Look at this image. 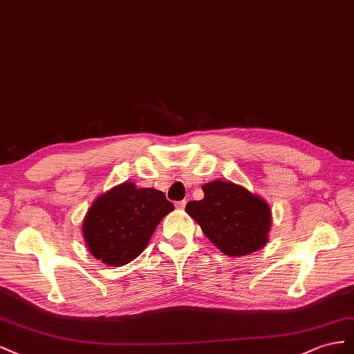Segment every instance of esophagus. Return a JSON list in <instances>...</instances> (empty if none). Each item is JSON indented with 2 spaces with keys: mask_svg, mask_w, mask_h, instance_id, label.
Returning <instances> with one entry per match:
<instances>
[{
  "mask_svg": "<svg viewBox=\"0 0 354 354\" xmlns=\"http://www.w3.org/2000/svg\"><path fill=\"white\" fill-rule=\"evenodd\" d=\"M176 209H179V210H183V209H185V206H187V201L185 200H180V201H176Z\"/></svg>",
  "mask_w": 354,
  "mask_h": 354,
  "instance_id": "1",
  "label": "esophagus"
}]
</instances>
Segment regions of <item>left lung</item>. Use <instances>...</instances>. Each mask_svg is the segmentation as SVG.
I'll return each mask as SVG.
<instances>
[{"instance_id": "obj_1", "label": "left lung", "mask_w": 354, "mask_h": 354, "mask_svg": "<svg viewBox=\"0 0 354 354\" xmlns=\"http://www.w3.org/2000/svg\"><path fill=\"white\" fill-rule=\"evenodd\" d=\"M203 200L189 201L187 214L222 254L245 257L264 248L271 227V209L245 187L216 179L203 187Z\"/></svg>"}]
</instances>
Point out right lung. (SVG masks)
<instances>
[{"label":"right lung","instance_id":"obj_1","mask_svg":"<svg viewBox=\"0 0 354 354\" xmlns=\"http://www.w3.org/2000/svg\"><path fill=\"white\" fill-rule=\"evenodd\" d=\"M175 206L154 188L123 183L99 196L83 221L86 245L111 267L129 264L142 254L154 230Z\"/></svg>","mask_w":354,"mask_h":354}]
</instances>
